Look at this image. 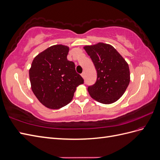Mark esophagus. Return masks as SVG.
Returning <instances> with one entry per match:
<instances>
[{
	"label": "esophagus",
	"mask_w": 160,
	"mask_h": 160,
	"mask_svg": "<svg viewBox=\"0 0 160 160\" xmlns=\"http://www.w3.org/2000/svg\"><path fill=\"white\" fill-rule=\"evenodd\" d=\"M81 76H82V77H83V78H85V72H83L81 73Z\"/></svg>",
	"instance_id": "esophagus-1"
}]
</instances>
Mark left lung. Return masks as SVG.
I'll use <instances>...</instances> for the list:
<instances>
[{
  "instance_id": "obj_1",
  "label": "left lung",
  "mask_w": 160,
  "mask_h": 160,
  "mask_svg": "<svg viewBox=\"0 0 160 160\" xmlns=\"http://www.w3.org/2000/svg\"><path fill=\"white\" fill-rule=\"evenodd\" d=\"M97 71V81L88 87L91 97L103 104L115 102L125 93L130 81L128 62L113 47L103 42L84 47Z\"/></svg>"
}]
</instances>
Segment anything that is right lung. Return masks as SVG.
Segmentation results:
<instances>
[{"instance_id":"right-lung-1","label":"right lung","mask_w":160,"mask_h":160,"mask_svg":"<svg viewBox=\"0 0 160 160\" xmlns=\"http://www.w3.org/2000/svg\"><path fill=\"white\" fill-rule=\"evenodd\" d=\"M69 49L53 45L39 53L32 62L29 78L32 91L45 107L57 109L68 104L76 88L84 83L75 71L72 61L67 60Z\"/></svg>"}]
</instances>
